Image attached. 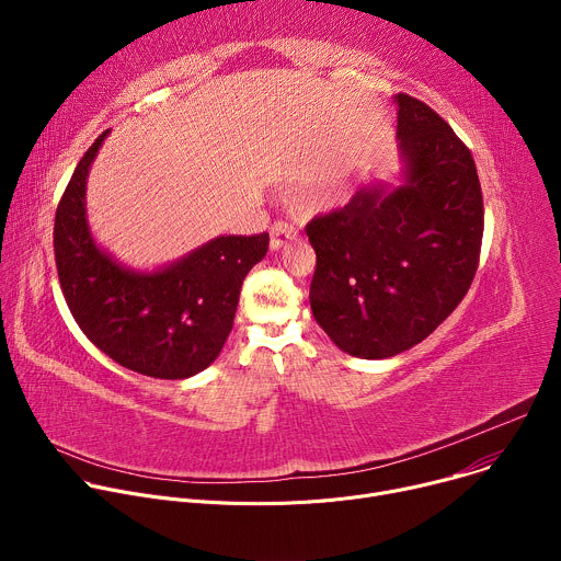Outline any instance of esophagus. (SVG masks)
Returning <instances> with one entry per match:
<instances>
[{
    "mask_svg": "<svg viewBox=\"0 0 561 561\" xmlns=\"http://www.w3.org/2000/svg\"><path fill=\"white\" fill-rule=\"evenodd\" d=\"M297 239V228L286 221V219H277L273 226H271V249L279 251L284 249L288 242H295Z\"/></svg>",
    "mask_w": 561,
    "mask_h": 561,
    "instance_id": "1",
    "label": "esophagus"
}]
</instances>
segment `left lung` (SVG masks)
Here are the masks:
<instances>
[{
    "label": "left lung",
    "mask_w": 561,
    "mask_h": 561,
    "mask_svg": "<svg viewBox=\"0 0 561 561\" xmlns=\"http://www.w3.org/2000/svg\"><path fill=\"white\" fill-rule=\"evenodd\" d=\"M394 102L407 184L362 188L306 226L314 322L362 359L404 353L444 322L472 284L484 234L468 146L424 102Z\"/></svg>",
    "instance_id": "8db88e82"
}]
</instances>
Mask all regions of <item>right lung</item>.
I'll list each match as a JSON object with an SVG mask.
<instances>
[{"label":"right lung","instance_id":"right-lung-1","mask_svg":"<svg viewBox=\"0 0 561 561\" xmlns=\"http://www.w3.org/2000/svg\"><path fill=\"white\" fill-rule=\"evenodd\" d=\"M106 135L79 159L55 213L61 293L82 333L119 366L157 379L193 377L228 340L242 282L264 260L268 232L217 237L154 273L122 268L93 242L87 221V178Z\"/></svg>","mask_w":561,"mask_h":561}]
</instances>
